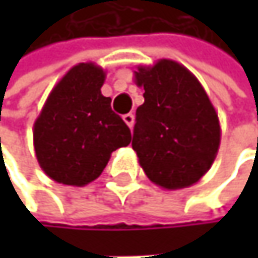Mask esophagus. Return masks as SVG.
<instances>
[{"label": "esophagus", "mask_w": 258, "mask_h": 258, "mask_svg": "<svg viewBox=\"0 0 258 258\" xmlns=\"http://www.w3.org/2000/svg\"><path fill=\"white\" fill-rule=\"evenodd\" d=\"M122 118H124L125 124H127L130 128H131V127H133V124H134V115H133V113H127V115H124Z\"/></svg>", "instance_id": "esophagus-1"}]
</instances>
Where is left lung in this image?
I'll use <instances>...</instances> for the list:
<instances>
[{
    "mask_svg": "<svg viewBox=\"0 0 258 258\" xmlns=\"http://www.w3.org/2000/svg\"><path fill=\"white\" fill-rule=\"evenodd\" d=\"M145 103L136 110L131 146L146 176L164 188L196 183L220 146L218 115L185 67L161 59L136 72Z\"/></svg>",
    "mask_w": 258,
    "mask_h": 258,
    "instance_id": "8db88e82",
    "label": "left lung"
}]
</instances>
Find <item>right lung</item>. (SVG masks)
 <instances>
[{"mask_svg": "<svg viewBox=\"0 0 258 258\" xmlns=\"http://www.w3.org/2000/svg\"><path fill=\"white\" fill-rule=\"evenodd\" d=\"M104 73L94 64L73 67L50 92L34 124L40 167L53 180L86 185L97 179L110 154L131 142V131L101 94Z\"/></svg>", "mask_w": 258, "mask_h": 258, "instance_id": "add662e5", "label": "right lung"}]
</instances>
